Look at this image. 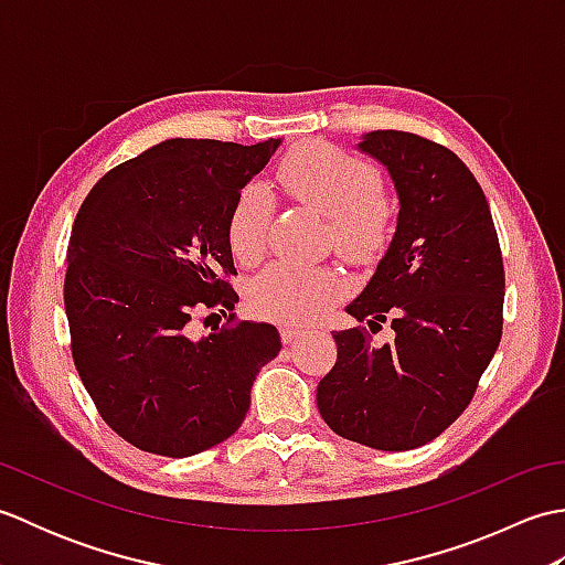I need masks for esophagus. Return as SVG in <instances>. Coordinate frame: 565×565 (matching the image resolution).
Masks as SVG:
<instances>
[{"label":"esophagus","mask_w":565,"mask_h":565,"mask_svg":"<svg viewBox=\"0 0 565 565\" xmlns=\"http://www.w3.org/2000/svg\"><path fill=\"white\" fill-rule=\"evenodd\" d=\"M301 334H303L301 328H281V340H284V344L296 342L298 338H301Z\"/></svg>","instance_id":"34e87169"}]
</instances>
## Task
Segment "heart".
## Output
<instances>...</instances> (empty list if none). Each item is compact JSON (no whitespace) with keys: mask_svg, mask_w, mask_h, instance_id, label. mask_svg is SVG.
Instances as JSON below:
<instances>
[{"mask_svg":"<svg viewBox=\"0 0 565 565\" xmlns=\"http://www.w3.org/2000/svg\"><path fill=\"white\" fill-rule=\"evenodd\" d=\"M281 194L328 218L332 247L354 264L376 262L395 233V203L379 186L369 160L330 142H308L289 150L274 170ZM274 215V199L264 186L247 184L227 213V245L235 259L257 262L264 255ZM342 291L340 274L330 267L276 262L247 286V303L264 320L306 326Z\"/></svg>","mask_w":565,"mask_h":565,"instance_id":"1","label":"heart"}]
</instances>
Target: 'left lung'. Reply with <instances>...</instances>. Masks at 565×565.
Here are the masks:
<instances>
[{
    "instance_id": "8db88e82",
    "label": "left lung",
    "mask_w": 565,
    "mask_h": 565,
    "mask_svg": "<svg viewBox=\"0 0 565 565\" xmlns=\"http://www.w3.org/2000/svg\"><path fill=\"white\" fill-rule=\"evenodd\" d=\"M364 152L398 189V231L364 294L347 313L366 328L334 332L338 362L318 383L332 431L383 451L439 437L468 403L502 338L505 267L481 184L456 154L407 130H374Z\"/></svg>"
}]
</instances>
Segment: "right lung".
Masks as SVG:
<instances>
[{"label": "right lung", "mask_w": 565, "mask_h": 565, "mask_svg": "<svg viewBox=\"0 0 565 565\" xmlns=\"http://www.w3.org/2000/svg\"><path fill=\"white\" fill-rule=\"evenodd\" d=\"M279 140L172 138L106 172L70 233L65 313L77 374L136 449L184 459L231 435L279 332L239 320L227 213ZM226 322L191 341L193 318ZM215 316V313H211Z\"/></svg>", "instance_id": "obj_1"}]
</instances>
